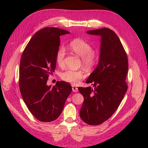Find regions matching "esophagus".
Returning a JSON list of instances; mask_svg holds the SVG:
<instances>
[{"mask_svg": "<svg viewBox=\"0 0 148 148\" xmlns=\"http://www.w3.org/2000/svg\"><path fill=\"white\" fill-rule=\"evenodd\" d=\"M72 91H73V92H77V91H78V88L76 87V86L72 85Z\"/></svg>", "mask_w": 148, "mask_h": 148, "instance_id": "obj_1", "label": "esophagus"}]
</instances>
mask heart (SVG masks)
I'll return each mask as SVG.
<instances>
[{
	"label": "heart",
	"mask_w": 148,
	"mask_h": 148,
	"mask_svg": "<svg viewBox=\"0 0 148 148\" xmlns=\"http://www.w3.org/2000/svg\"><path fill=\"white\" fill-rule=\"evenodd\" d=\"M69 48L80 57L82 63L87 67H92L97 61V56L92 51L91 45L81 38H76L69 43ZM65 56V49L60 47L56 54V61L60 66L64 65V58ZM61 78L66 82L76 85L85 77L84 72L82 70H66L60 74Z\"/></svg>",
	"instance_id": "b5f03b06"
}]
</instances>
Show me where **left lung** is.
Listing matches in <instances>:
<instances>
[{
    "label": "left lung",
    "mask_w": 148,
    "mask_h": 148,
    "mask_svg": "<svg viewBox=\"0 0 148 148\" xmlns=\"http://www.w3.org/2000/svg\"><path fill=\"white\" fill-rule=\"evenodd\" d=\"M87 33L101 37L100 53L98 66L86 81L95 87L78 88L84 97L79 116L87 124L96 125L108 120L123 100L127 90L128 60L120 39L111 29Z\"/></svg>",
    "instance_id": "1"
}]
</instances>
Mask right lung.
I'll list each match as a JSON object with an SVG mask.
<instances>
[{"label":"right lung","mask_w":148,"mask_h":148,"mask_svg":"<svg viewBox=\"0 0 148 148\" xmlns=\"http://www.w3.org/2000/svg\"><path fill=\"white\" fill-rule=\"evenodd\" d=\"M69 33L53 27L40 29L29 40L21 56L18 82L21 95L29 111L41 122L57 119L71 93L72 87L67 82H57L53 87L47 84L56 69L60 37Z\"/></svg>","instance_id":"add662e5"}]
</instances>
